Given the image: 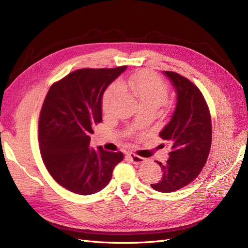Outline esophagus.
Masks as SVG:
<instances>
[{
    "label": "esophagus",
    "mask_w": 248,
    "mask_h": 248,
    "mask_svg": "<svg viewBox=\"0 0 248 248\" xmlns=\"http://www.w3.org/2000/svg\"><path fill=\"white\" fill-rule=\"evenodd\" d=\"M128 156L130 158V161L133 164H141V163H144V161H145V158H142V157H140V156L133 154V153L128 154Z\"/></svg>",
    "instance_id": "34e87169"
}]
</instances>
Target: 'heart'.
Returning <instances> with one entry per match:
<instances>
[{"mask_svg": "<svg viewBox=\"0 0 248 248\" xmlns=\"http://www.w3.org/2000/svg\"><path fill=\"white\" fill-rule=\"evenodd\" d=\"M122 86L129 89L133 95L140 100L142 106H154L159 108L166 102L169 90L167 85L156 76L150 71H140L123 81ZM119 94V86L114 84L109 86L102 97V111L108 114L110 111L111 104Z\"/></svg>", "mask_w": 248, "mask_h": 248, "instance_id": "b5f03b06", "label": "heart"}]
</instances>
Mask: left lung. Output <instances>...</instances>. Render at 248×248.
<instances>
[{"mask_svg":"<svg viewBox=\"0 0 248 248\" xmlns=\"http://www.w3.org/2000/svg\"><path fill=\"white\" fill-rule=\"evenodd\" d=\"M175 89L177 101L159 137L170 147L169 159L159 164L163 175L153 189L172 192L192 182L206 164L212 142L211 117L198 87L171 71H163ZM163 145V144H162Z\"/></svg>","mask_w":248,"mask_h":248,"instance_id":"obj_1","label":"left lung"}]
</instances>
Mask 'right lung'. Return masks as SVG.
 I'll return each mask as SVG.
<instances>
[{"instance_id": "obj_1", "label": "right lung", "mask_w": 248, "mask_h": 248, "mask_svg": "<svg viewBox=\"0 0 248 248\" xmlns=\"http://www.w3.org/2000/svg\"><path fill=\"white\" fill-rule=\"evenodd\" d=\"M127 66L79 69L52 85L40 111L38 138L51 177L71 192L89 196L111 179L123 153L90 148L94 125L102 121V96Z\"/></svg>"}]
</instances>
